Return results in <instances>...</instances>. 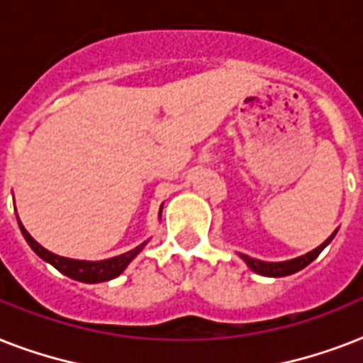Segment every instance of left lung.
I'll use <instances>...</instances> for the list:
<instances>
[{"label": "left lung", "instance_id": "left-lung-1", "mask_svg": "<svg viewBox=\"0 0 363 363\" xmlns=\"http://www.w3.org/2000/svg\"><path fill=\"white\" fill-rule=\"evenodd\" d=\"M335 233L337 230L326 239V241L322 242L320 247H316L315 250H311V252L303 254V256H298V258L294 259H286V262H262V259H256V258H250L247 254H239L242 259H245V264L254 271V273H258V275H264V277H286V275H292L296 271L303 269L305 265H309L313 259L318 256V254L324 250V248L332 242V239L335 238Z\"/></svg>", "mask_w": 363, "mask_h": 363}]
</instances>
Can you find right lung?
<instances>
[{
    "mask_svg": "<svg viewBox=\"0 0 363 363\" xmlns=\"http://www.w3.org/2000/svg\"><path fill=\"white\" fill-rule=\"evenodd\" d=\"M162 213V209H160ZM20 232L24 235V239L28 241V245L31 247V250L43 258L45 262H48L50 265H54L60 273H64L65 277H69V279H75V281L81 282H88V284H94V282H105L111 281V279H115L122 273V271L128 267L131 259L135 258L137 254L141 252L147 241L141 242L139 247L131 248L128 252L121 254V256H115V258L109 259H99V262H86V259H71V258H64V256H58V254L50 252L45 247H41L35 239L31 238L30 233L26 232V228L22 226V222L18 220Z\"/></svg>",
    "mask_w": 363,
    "mask_h": 363,
    "instance_id": "add662e5",
    "label": "right lung"
}]
</instances>
